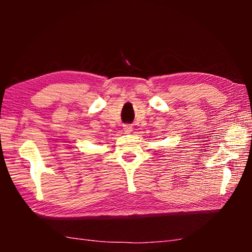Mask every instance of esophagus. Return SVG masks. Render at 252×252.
I'll use <instances>...</instances> for the list:
<instances>
[{"mask_svg":"<svg viewBox=\"0 0 252 252\" xmlns=\"http://www.w3.org/2000/svg\"><path fill=\"white\" fill-rule=\"evenodd\" d=\"M123 131H125L126 133H131V132L133 131V126L131 125H126L125 127H123Z\"/></svg>","mask_w":252,"mask_h":252,"instance_id":"34e87169","label":"esophagus"}]
</instances>
